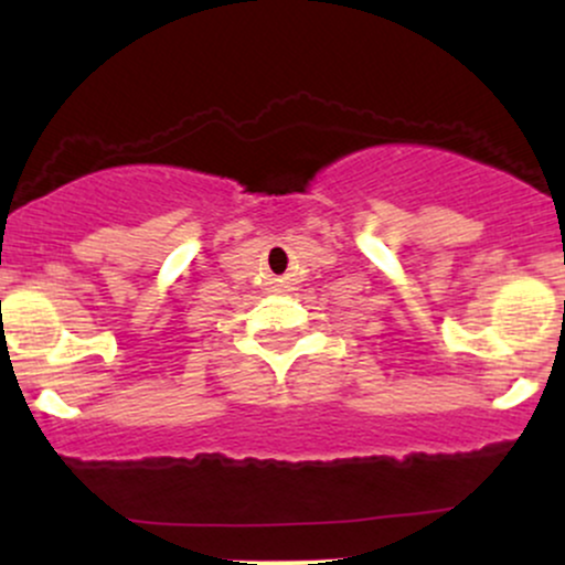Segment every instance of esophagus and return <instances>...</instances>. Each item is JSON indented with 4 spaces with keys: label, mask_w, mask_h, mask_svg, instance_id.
Masks as SVG:
<instances>
[{
    "label": "esophagus",
    "mask_w": 565,
    "mask_h": 565,
    "mask_svg": "<svg viewBox=\"0 0 565 565\" xmlns=\"http://www.w3.org/2000/svg\"><path fill=\"white\" fill-rule=\"evenodd\" d=\"M276 287H278V291H289V289H291V284H289V281H278Z\"/></svg>",
    "instance_id": "34e87169"
}]
</instances>
